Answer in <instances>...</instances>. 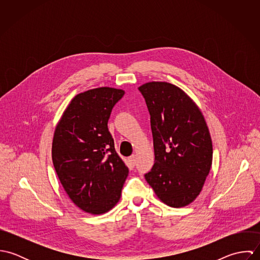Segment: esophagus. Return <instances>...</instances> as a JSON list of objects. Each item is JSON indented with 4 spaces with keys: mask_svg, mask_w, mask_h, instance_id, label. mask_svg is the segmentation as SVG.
Returning <instances> with one entry per match:
<instances>
[{
    "mask_svg": "<svg viewBox=\"0 0 260 260\" xmlns=\"http://www.w3.org/2000/svg\"><path fill=\"white\" fill-rule=\"evenodd\" d=\"M129 162L131 163V165H132V166H134V165H135V163H136V156H135V155L130 156V157H129Z\"/></svg>",
    "mask_w": 260,
    "mask_h": 260,
    "instance_id": "obj_1",
    "label": "esophagus"
}]
</instances>
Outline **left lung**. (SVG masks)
I'll list each match as a JSON object with an SVG mask.
<instances>
[{"instance_id":"8db88e82","label":"left lung","mask_w":260,"mask_h":260,"mask_svg":"<svg viewBox=\"0 0 260 260\" xmlns=\"http://www.w3.org/2000/svg\"><path fill=\"white\" fill-rule=\"evenodd\" d=\"M150 113L155 160L145 179L166 205L179 208L200 194L212 165V141L202 112L179 87L141 85Z\"/></svg>"}]
</instances>
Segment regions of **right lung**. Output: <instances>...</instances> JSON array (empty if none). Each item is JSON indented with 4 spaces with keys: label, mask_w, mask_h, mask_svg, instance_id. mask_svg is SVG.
I'll list each match as a JSON object with an SVG mask.
<instances>
[{
    "label": "right lung",
    "mask_w": 260,
    "mask_h": 260,
    "mask_svg": "<svg viewBox=\"0 0 260 260\" xmlns=\"http://www.w3.org/2000/svg\"><path fill=\"white\" fill-rule=\"evenodd\" d=\"M124 94L100 87L76 95L54 132L52 160L59 180L75 205L90 214L111 210L128 176L108 130L112 109Z\"/></svg>",
    "instance_id": "add662e5"
}]
</instances>
